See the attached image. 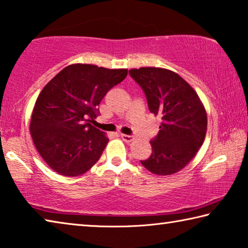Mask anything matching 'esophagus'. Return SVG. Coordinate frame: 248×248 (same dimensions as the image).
I'll list each match as a JSON object with an SVG mask.
<instances>
[{
  "label": "esophagus",
  "instance_id": "34e87169",
  "mask_svg": "<svg viewBox=\"0 0 248 248\" xmlns=\"http://www.w3.org/2000/svg\"><path fill=\"white\" fill-rule=\"evenodd\" d=\"M121 138L125 142H131L134 140V136L132 135H126V134H121Z\"/></svg>",
  "mask_w": 248,
  "mask_h": 248
}]
</instances>
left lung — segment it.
I'll return each instance as SVG.
<instances>
[{"label": "left lung", "mask_w": 248, "mask_h": 248, "mask_svg": "<svg viewBox=\"0 0 248 248\" xmlns=\"http://www.w3.org/2000/svg\"><path fill=\"white\" fill-rule=\"evenodd\" d=\"M128 73L145 93L150 112L161 116L158 135L150 141L153 153L141 164L158 175L179 172L205 140V108L195 90L174 72L141 67Z\"/></svg>", "instance_id": "1"}]
</instances>
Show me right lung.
Listing matches in <instances>:
<instances>
[{
	"instance_id": "add662e5",
	"label": "right lung",
	"mask_w": 248,
	"mask_h": 248,
	"mask_svg": "<svg viewBox=\"0 0 248 248\" xmlns=\"http://www.w3.org/2000/svg\"><path fill=\"white\" fill-rule=\"evenodd\" d=\"M126 76L127 69L73 64L45 86L34 104L30 133L52 170L78 176L97 163L108 140L89 122L100 114L108 91Z\"/></svg>"
}]
</instances>
